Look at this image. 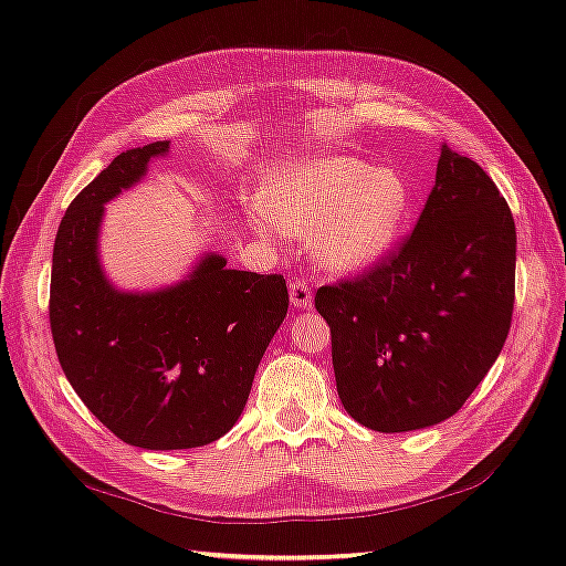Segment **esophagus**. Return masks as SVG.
I'll list each match as a JSON object with an SVG mask.
<instances>
[{
    "instance_id": "esophagus-1",
    "label": "esophagus",
    "mask_w": 566,
    "mask_h": 566,
    "mask_svg": "<svg viewBox=\"0 0 566 566\" xmlns=\"http://www.w3.org/2000/svg\"><path fill=\"white\" fill-rule=\"evenodd\" d=\"M290 300L294 306H300V310H310L312 306V286L306 282L294 280L290 282Z\"/></svg>"
}]
</instances>
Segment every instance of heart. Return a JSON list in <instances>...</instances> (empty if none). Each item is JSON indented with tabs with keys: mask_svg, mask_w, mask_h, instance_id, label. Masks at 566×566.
Wrapping results in <instances>:
<instances>
[{
	"mask_svg": "<svg viewBox=\"0 0 566 566\" xmlns=\"http://www.w3.org/2000/svg\"><path fill=\"white\" fill-rule=\"evenodd\" d=\"M262 214L292 237H314L334 272H361L385 260L411 207L397 169L354 157H319L282 169L256 191Z\"/></svg>",
	"mask_w": 566,
	"mask_h": 566,
	"instance_id": "heart-1",
	"label": "heart"
}]
</instances>
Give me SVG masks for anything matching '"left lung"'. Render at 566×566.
I'll return each mask as SVG.
<instances>
[{
    "mask_svg": "<svg viewBox=\"0 0 566 566\" xmlns=\"http://www.w3.org/2000/svg\"><path fill=\"white\" fill-rule=\"evenodd\" d=\"M514 266V219L500 189L476 161L442 145L411 234L314 296L352 419L389 434L457 415L510 334Z\"/></svg>",
    "mask_w": 566,
    "mask_h": 566,
    "instance_id": "1",
    "label": "left lung"
}]
</instances>
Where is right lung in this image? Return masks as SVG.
Wrapping results in <instances>:
<instances>
[{"label": "right lung", "instance_id": "obj_1", "mask_svg": "<svg viewBox=\"0 0 566 566\" xmlns=\"http://www.w3.org/2000/svg\"><path fill=\"white\" fill-rule=\"evenodd\" d=\"M167 151L169 142L122 151L74 197L50 286L54 349L76 395L122 442L161 452L205 447L237 424L290 306L282 274L227 270L219 254L167 290L109 284L97 244L104 202Z\"/></svg>", "mask_w": 566, "mask_h": 566}]
</instances>
